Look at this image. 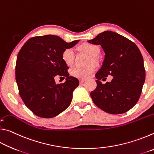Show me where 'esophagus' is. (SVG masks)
<instances>
[{"label":"esophagus","instance_id":"obj_1","mask_svg":"<svg viewBox=\"0 0 154 154\" xmlns=\"http://www.w3.org/2000/svg\"><path fill=\"white\" fill-rule=\"evenodd\" d=\"M85 81H86V80L84 79H82L79 80V82H80V83H83L85 82Z\"/></svg>","mask_w":154,"mask_h":154}]
</instances>
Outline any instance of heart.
<instances>
[{
	"mask_svg": "<svg viewBox=\"0 0 154 154\" xmlns=\"http://www.w3.org/2000/svg\"><path fill=\"white\" fill-rule=\"evenodd\" d=\"M82 49L84 51L87 52L92 58H96L100 54V48L94 44L85 43L82 45ZM62 58L66 65L71 66L75 60V52L73 49H65L62 53ZM94 71V69L93 66L83 68L79 66H75L71 69L70 73L72 77L78 78V79H86L91 76Z\"/></svg>",
	"mask_w": 154,
	"mask_h": 154,
	"instance_id": "heart-1",
	"label": "heart"
}]
</instances>
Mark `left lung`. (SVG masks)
<instances>
[{
	"mask_svg": "<svg viewBox=\"0 0 154 154\" xmlns=\"http://www.w3.org/2000/svg\"><path fill=\"white\" fill-rule=\"evenodd\" d=\"M88 43L99 45L105 52L102 66L95 77L97 86L91 92L94 103L111 114L126 113L139 100L145 80L144 62L138 47L131 41L112 31L101 32ZM113 76L103 85L101 79Z\"/></svg>",
	"mask_w": 154,
	"mask_h": 154,
	"instance_id": "8db88e82",
	"label": "left lung"
}]
</instances>
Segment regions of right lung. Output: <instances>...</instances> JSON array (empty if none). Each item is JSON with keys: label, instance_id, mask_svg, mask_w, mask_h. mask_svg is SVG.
Segmentation results:
<instances>
[{"label": "right lung", "instance_id": "obj_1", "mask_svg": "<svg viewBox=\"0 0 154 154\" xmlns=\"http://www.w3.org/2000/svg\"><path fill=\"white\" fill-rule=\"evenodd\" d=\"M78 42L66 43L58 36L48 35L30 38L21 48L17 57L15 79L22 100L36 116L54 118L71 104L72 92L79 82L69 76L62 53ZM58 74L66 77L64 83H55L54 77Z\"/></svg>", "mask_w": 154, "mask_h": 154}]
</instances>
